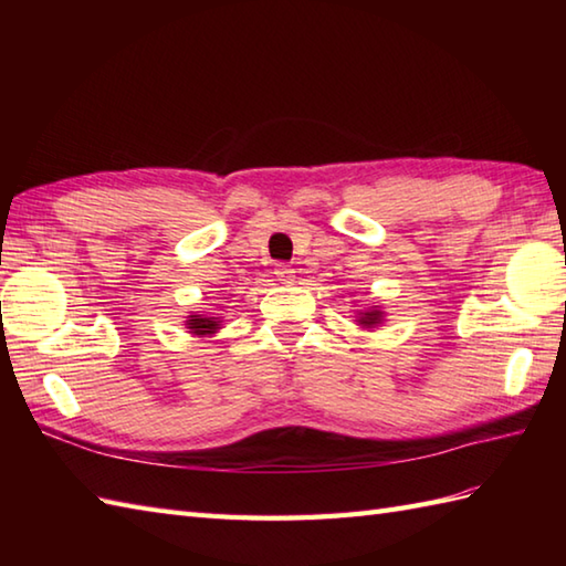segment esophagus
<instances>
[{
	"instance_id": "34e87169",
	"label": "esophagus",
	"mask_w": 566,
	"mask_h": 566,
	"mask_svg": "<svg viewBox=\"0 0 566 566\" xmlns=\"http://www.w3.org/2000/svg\"><path fill=\"white\" fill-rule=\"evenodd\" d=\"M274 274H276V280H280V282H284V284H290V282H294L292 280V276H294V270L290 268V264H276V268H274Z\"/></svg>"
}]
</instances>
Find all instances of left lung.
Returning <instances> with one entry per match:
<instances>
[{
  "instance_id": "left-lung-1",
  "label": "left lung",
  "mask_w": 566,
  "mask_h": 566,
  "mask_svg": "<svg viewBox=\"0 0 566 566\" xmlns=\"http://www.w3.org/2000/svg\"><path fill=\"white\" fill-rule=\"evenodd\" d=\"M355 321H357V326H359V328H365V331H375V328H379V326H381L384 321H387V314H384V308H381V306L371 304V306L359 308L357 314H355Z\"/></svg>"
}]
</instances>
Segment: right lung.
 Returning a JSON list of instances; mask_svg holds the SVG:
<instances>
[{
    "label": "right lung",
    "mask_w": 566,
    "mask_h": 566,
    "mask_svg": "<svg viewBox=\"0 0 566 566\" xmlns=\"http://www.w3.org/2000/svg\"><path fill=\"white\" fill-rule=\"evenodd\" d=\"M185 328L197 335V338H211V335L223 328V316L221 314H191L185 321Z\"/></svg>",
    "instance_id": "obj_1"
}]
</instances>
